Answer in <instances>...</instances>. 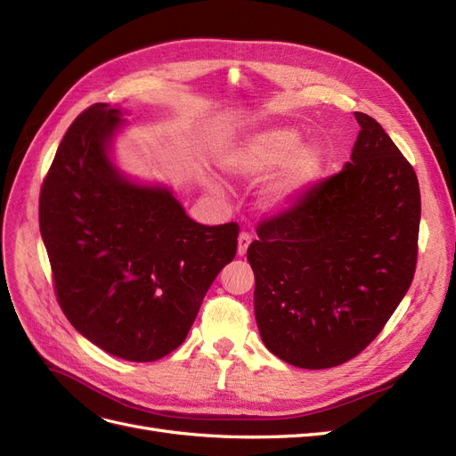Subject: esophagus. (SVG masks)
<instances>
[{"label":"esophagus","mask_w":456,"mask_h":456,"mask_svg":"<svg viewBox=\"0 0 456 456\" xmlns=\"http://www.w3.org/2000/svg\"><path fill=\"white\" fill-rule=\"evenodd\" d=\"M251 241H253V238H251L249 232H241V233H240V238H238V255H240V256H243V255L247 253V249H249Z\"/></svg>","instance_id":"1"}]
</instances>
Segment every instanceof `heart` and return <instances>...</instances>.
<instances>
[{"mask_svg":"<svg viewBox=\"0 0 456 456\" xmlns=\"http://www.w3.org/2000/svg\"><path fill=\"white\" fill-rule=\"evenodd\" d=\"M226 175L241 181H262L256 205L262 213L275 215L295 205L322 173L323 154L312 142H302L295 127H266L226 148L218 158ZM215 194L220 188L213 184Z\"/></svg>","mask_w":456,"mask_h":456,"instance_id":"obj_1","label":"heart"}]
</instances>
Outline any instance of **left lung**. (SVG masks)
I'll list each match as a JSON object with an SVG mask.
<instances>
[{"label": "left lung", "mask_w": 456, "mask_h": 456, "mask_svg": "<svg viewBox=\"0 0 456 456\" xmlns=\"http://www.w3.org/2000/svg\"><path fill=\"white\" fill-rule=\"evenodd\" d=\"M340 173L258 226L247 249L265 346L285 363L329 369L375 338L417 266L420 190L402 151L367 114Z\"/></svg>", "instance_id": "obj_1"}]
</instances>
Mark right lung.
I'll return each mask as SVG.
<instances>
[{
	"label": "right lung",
	"instance_id": "add662e5",
	"mask_svg": "<svg viewBox=\"0 0 456 456\" xmlns=\"http://www.w3.org/2000/svg\"><path fill=\"white\" fill-rule=\"evenodd\" d=\"M127 119L94 104L68 127L39 196V230L61 308L79 335L127 362L184 342L238 249V224L191 220L173 190L114 161Z\"/></svg>",
	"mask_w": 456,
	"mask_h": 456
}]
</instances>
